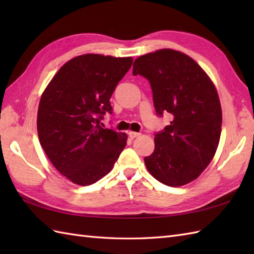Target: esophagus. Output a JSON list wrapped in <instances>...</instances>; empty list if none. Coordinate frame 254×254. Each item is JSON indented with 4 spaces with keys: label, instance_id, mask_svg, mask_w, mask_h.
I'll use <instances>...</instances> for the list:
<instances>
[{
    "label": "esophagus",
    "instance_id": "1",
    "mask_svg": "<svg viewBox=\"0 0 254 254\" xmlns=\"http://www.w3.org/2000/svg\"><path fill=\"white\" fill-rule=\"evenodd\" d=\"M128 134V136H130V138H135V137H137V136H139L141 135V133H137V132H132V131H130L127 133Z\"/></svg>",
    "mask_w": 254,
    "mask_h": 254
}]
</instances>
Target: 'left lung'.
<instances>
[{
  "label": "left lung",
  "mask_w": 254,
  "mask_h": 254,
  "mask_svg": "<svg viewBox=\"0 0 254 254\" xmlns=\"http://www.w3.org/2000/svg\"><path fill=\"white\" fill-rule=\"evenodd\" d=\"M133 75L148 79L157 116H172L169 126L155 134L153 154L144 158L149 174L169 187L195 180L212 161L222 132L213 82L192 58L171 49L137 58Z\"/></svg>",
  "instance_id": "obj_1"
}]
</instances>
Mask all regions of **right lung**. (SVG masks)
I'll list each match as a JSON object with an SVG mask.
<instances>
[{
    "instance_id": "obj_1",
    "label": "right lung",
    "mask_w": 254,
    "mask_h": 254,
    "mask_svg": "<svg viewBox=\"0 0 254 254\" xmlns=\"http://www.w3.org/2000/svg\"><path fill=\"white\" fill-rule=\"evenodd\" d=\"M132 63V58L78 56L59 69L41 96L40 144L57 170L73 183L100 180L126 147V133L100 123L106 112L112 113L111 95Z\"/></svg>"
}]
</instances>
